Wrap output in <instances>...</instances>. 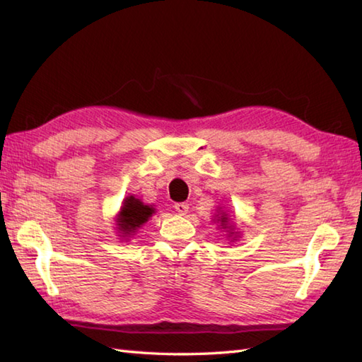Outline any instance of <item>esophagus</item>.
<instances>
[{
	"instance_id": "esophagus-1",
	"label": "esophagus",
	"mask_w": 362,
	"mask_h": 362,
	"mask_svg": "<svg viewBox=\"0 0 362 362\" xmlns=\"http://www.w3.org/2000/svg\"><path fill=\"white\" fill-rule=\"evenodd\" d=\"M174 209H175V211L179 213V214H182V216H185V214L188 213V210H189V206H188V204H175L174 205Z\"/></svg>"
}]
</instances>
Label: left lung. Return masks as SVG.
Returning a JSON list of instances; mask_svg holds the SVG:
<instances>
[{
	"label": "left lung",
	"instance_id": "obj_1",
	"mask_svg": "<svg viewBox=\"0 0 362 362\" xmlns=\"http://www.w3.org/2000/svg\"><path fill=\"white\" fill-rule=\"evenodd\" d=\"M214 222H216L221 230H226L230 241H236V238H240V232L236 230V226L233 224V221L228 218V213H226L224 210L218 209V214L214 216Z\"/></svg>",
	"mask_w": 362,
	"mask_h": 362
}]
</instances>
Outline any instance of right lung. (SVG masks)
Here are the masks:
<instances>
[{"label": "right lung", "instance_id": "add662e5", "mask_svg": "<svg viewBox=\"0 0 362 362\" xmlns=\"http://www.w3.org/2000/svg\"><path fill=\"white\" fill-rule=\"evenodd\" d=\"M153 213H156L153 205L144 204L141 199H136L134 194L127 196L122 201L118 214L115 216V222H117L115 228H117V233H119V240L129 241L136 233V230L149 221Z\"/></svg>", "mask_w": 362, "mask_h": 362}]
</instances>
